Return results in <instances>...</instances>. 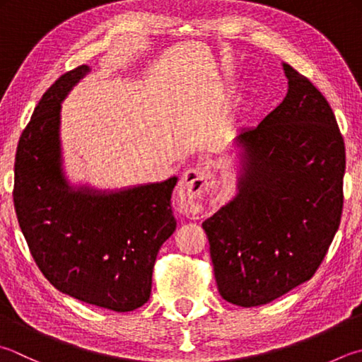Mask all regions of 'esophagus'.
Returning a JSON list of instances; mask_svg holds the SVG:
<instances>
[{
  "label": "esophagus",
  "instance_id": "obj_1",
  "mask_svg": "<svg viewBox=\"0 0 362 362\" xmlns=\"http://www.w3.org/2000/svg\"><path fill=\"white\" fill-rule=\"evenodd\" d=\"M209 167H194L184 172L180 181V199L189 213H202L206 209V199L213 192Z\"/></svg>",
  "mask_w": 362,
  "mask_h": 362
}]
</instances>
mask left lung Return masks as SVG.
<instances>
[{"label":"left lung","instance_id":"1","mask_svg":"<svg viewBox=\"0 0 362 362\" xmlns=\"http://www.w3.org/2000/svg\"><path fill=\"white\" fill-rule=\"evenodd\" d=\"M288 93L243 149L238 195L203 222L221 296L255 308L315 274L340 223L345 145L328 100L287 63Z\"/></svg>","mask_w":362,"mask_h":362}]
</instances>
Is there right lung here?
<instances>
[{
    "instance_id": "1",
    "label": "right lung",
    "mask_w": 362,
    "mask_h": 362,
    "mask_svg": "<svg viewBox=\"0 0 362 362\" xmlns=\"http://www.w3.org/2000/svg\"><path fill=\"white\" fill-rule=\"evenodd\" d=\"M90 72L78 66L44 93L16 154L13 206L37 268L54 288L115 312L141 308L151 295L160 245L173 235L178 178L118 192L74 190L61 168V102Z\"/></svg>"
}]
</instances>
